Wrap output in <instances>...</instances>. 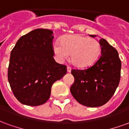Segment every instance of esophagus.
Segmentation results:
<instances>
[{
	"label": "esophagus",
	"instance_id": "34e87169",
	"mask_svg": "<svg viewBox=\"0 0 129 129\" xmlns=\"http://www.w3.org/2000/svg\"><path fill=\"white\" fill-rule=\"evenodd\" d=\"M67 72L68 73H70L71 72V68L70 66H68L67 67Z\"/></svg>",
	"mask_w": 129,
	"mask_h": 129
}]
</instances>
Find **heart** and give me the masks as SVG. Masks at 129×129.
Here are the masks:
<instances>
[{
	"label": "heart",
	"mask_w": 129,
	"mask_h": 129,
	"mask_svg": "<svg viewBox=\"0 0 129 129\" xmlns=\"http://www.w3.org/2000/svg\"><path fill=\"white\" fill-rule=\"evenodd\" d=\"M53 52L59 62L64 61L70 55V61L78 68H86L93 65L100 56L101 46L95 39L79 34L66 35L60 44H54Z\"/></svg>",
	"instance_id": "1"
}]
</instances>
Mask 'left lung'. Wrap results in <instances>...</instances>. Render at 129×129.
I'll return each instance as SVG.
<instances>
[{
	"label": "left lung",
	"instance_id": "1",
	"mask_svg": "<svg viewBox=\"0 0 129 129\" xmlns=\"http://www.w3.org/2000/svg\"><path fill=\"white\" fill-rule=\"evenodd\" d=\"M99 42L101 56L94 65L85 70L71 71L75 78L70 87L71 94L79 104L88 107H98L108 102L120 81L122 63L117 51L104 39H100Z\"/></svg>",
	"mask_w": 129,
	"mask_h": 129
}]
</instances>
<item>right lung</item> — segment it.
I'll return each mask as SVG.
<instances>
[{"label":"right lung","instance_id":"1","mask_svg":"<svg viewBox=\"0 0 129 129\" xmlns=\"http://www.w3.org/2000/svg\"><path fill=\"white\" fill-rule=\"evenodd\" d=\"M53 32L36 29L18 40L11 52L8 81L16 98L36 106L50 98L52 84L67 73L66 66L53 58Z\"/></svg>","mask_w":129,"mask_h":129}]
</instances>
